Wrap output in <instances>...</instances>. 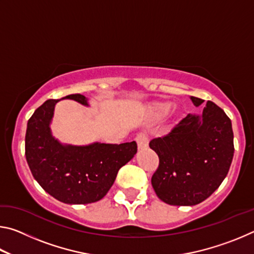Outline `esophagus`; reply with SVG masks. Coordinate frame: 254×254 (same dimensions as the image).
Masks as SVG:
<instances>
[{
    "label": "esophagus",
    "instance_id": "obj_1",
    "mask_svg": "<svg viewBox=\"0 0 254 254\" xmlns=\"http://www.w3.org/2000/svg\"><path fill=\"white\" fill-rule=\"evenodd\" d=\"M135 142H136L137 148H139V149L147 148L148 143H149L148 135L145 134V133H139V134L135 136Z\"/></svg>",
    "mask_w": 254,
    "mask_h": 254
}]
</instances>
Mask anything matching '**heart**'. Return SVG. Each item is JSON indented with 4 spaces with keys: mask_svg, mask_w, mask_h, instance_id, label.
Masks as SVG:
<instances>
[{
    "mask_svg": "<svg viewBox=\"0 0 254 254\" xmlns=\"http://www.w3.org/2000/svg\"><path fill=\"white\" fill-rule=\"evenodd\" d=\"M169 109H170L169 103H158V104L153 106L152 111H153V114L159 115V117H160V115L166 114L167 112L169 111Z\"/></svg>",
    "mask_w": 254,
    "mask_h": 254,
    "instance_id": "b5f03b06",
    "label": "heart"
}]
</instances>
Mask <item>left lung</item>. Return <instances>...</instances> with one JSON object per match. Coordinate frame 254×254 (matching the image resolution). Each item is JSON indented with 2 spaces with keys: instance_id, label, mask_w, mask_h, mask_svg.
<instances>
[{
  "instance_id": "obj_1",
  "label": "left lung",
  "mask_w": 254,
  "mask_h": 254,
  "mask_svg": "<svg viewBox=\"0 0 254 254\" xmlns=\"http://www.w3.org/2000/svg\"><path fill=\"white\" fill-rule=\"evenodd\" d=\"M196 106L204 100L191 96ZM159 157L151 178L162 201L176 206L201 203L220 187L234 154L230 118L208 101L203 114H188L169 133L150 141Z\"/></svg>"
}]
</instances>
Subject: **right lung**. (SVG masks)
Masks as SVG:
<instances>
[{
    "instance_id": "obj_1",
    "label": "right lung",
    "mask_w": 254,
    "mask_h": 254,
    "mask_svg": "<svg viewBox=\"0 0 254 254\" xmlns=\"http://www.w3.org/2000/svg\"><path fill=\"white\" fill-rule=\"evenodd\" d=\"M88 105L80 94L63 97ZM59 100H48L29 119L25 158L40 186L66 204H91L110 190L121 167L136 153V143L63 145L51 135L49 124Z\"/></svg>"
}]
</instances>
